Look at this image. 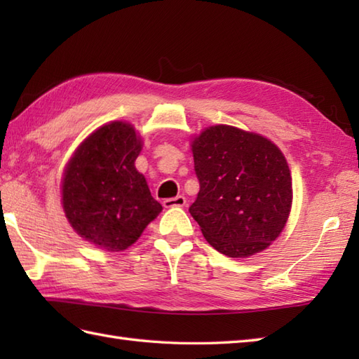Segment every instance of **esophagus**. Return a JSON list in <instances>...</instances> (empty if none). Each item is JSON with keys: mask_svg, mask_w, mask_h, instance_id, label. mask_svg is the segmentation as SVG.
Masks as SVG:
<instances>
[{"mask_svg": "<svg viewBox=\"0 0 359 359\" xmlns=\"http://www.w3.org/2000/svg\"><path fill=\"white\" fill-rule=\"evenodd\" d=\"M187 199L184 196H177V197H171V199L163 201V207L165 208H175V207H185Z\"/></svg>", "mask_w": 359, "mask_h": 359, "instance_id": "1", "label": "esophagus"}]
</instances>
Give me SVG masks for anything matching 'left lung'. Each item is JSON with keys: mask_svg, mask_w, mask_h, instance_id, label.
<instances>
[{"mask_svg": "<svg viewBox=\"0 0 359 359\" xmlns=\"http://www.w3.org/2000/svg\"><path fill=\"white\" fill-rule=\"evenodd\" d=\"M199 194L189 212L203 238L228 257L270 247L284 230L293 188L287 160L265 137L210 126L191 143Z\"/></svg>", "mask_w": 359, "mask_h": 359, "instance_id": "1", "label": "left lung"}]
</instances>
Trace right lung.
<instances>
[{"instance_id": "1", "label": "right lung", "mask_w": 359, "mask_h": 359, "mask_svg": "<svg viewBox=\"0 0 359 359\" xmlns=\"http://www.w3.org/2000/svg\"><path fill=\"white\" fill-rule=\"evenodd\" d=\"M140 151L133 125L111 121L85 139L66 165L65 215L74 230L98 248L131 247L162 211L144 175L135 170Z\"/></svg>"}]
</instances>
